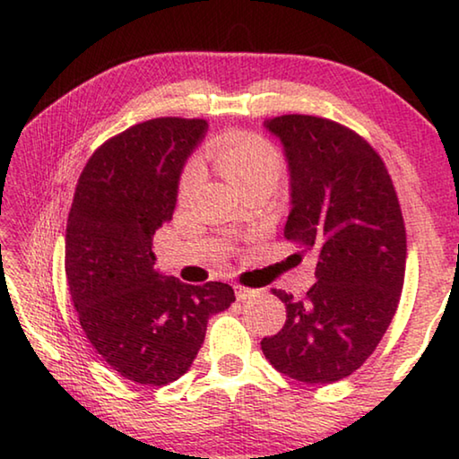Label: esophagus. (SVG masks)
<instances>
[{
    "instance_id": "obj_1",
    "label": "esophagus",
    "mask_w": 459,
    "mask_h": 459,
    "mask_svg": "<svg viewBox=\"0 0 459 459\" xmlns=\"http://www.w3.org/2000/svg\"><path fill=\"white\" fill-rule=\"evenodd\" d=\"M235 292H237V298L238 300H247V298L251 296H257V290H251V288H245V286H235Z\"/></svg>"
}]
</instances>
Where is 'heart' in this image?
Instances as JSON below:
<instances>
[{"label": "heart", "instance_id": "heart-1", "mask_svg": "<svg viewBox=\"0 0 459 459\" xmlns=\"http://www.w3.org/2000/svg\"><path fill=\"white\" fill-rule=\"evenodd\" d=\"M212 161L221 176L238 190L247 184L264 179L278 178L281 171L280 152L265 138L257 134H229L214 141ZM202 165L192 159L184 167L179 179L181 192H190L202 181Z\"/></svg>", "mask_w": 459, "mask_h": 459}]
</instances>
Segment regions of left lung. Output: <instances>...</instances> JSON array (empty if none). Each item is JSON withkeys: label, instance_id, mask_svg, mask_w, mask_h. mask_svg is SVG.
<instances>
[{"label": "left lung", "instance_id": "obj_1", "mask_svg": "<svg viewBox=\"0 0 459 459\" xmlns=\"http://www.w3.org/2000/svg\"><path fill=\"white\" fill-rule=\"evenodd\" d=\"M290 171L283 237L316 251L304 300L273 290L286 325L261 341L288 377L331 384L351 376L380 343L404 281L406 230L380 155L353 130L316 116L265 120Z\"/></svg>", "mask_w": 459, "mask_h": 459}]
</instances>
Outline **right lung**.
Instances as JSON below:
<instances>
[{"mask_svg":"<svg viewBox=\"0 0 459 459\" xmlns=\"http://www.w3.org/2000/svg\"><path fill=\"white\" fill-rule=\"evenodd\" d=\"M206 120L155 118L106 141L79 176L65 272L79 323L114 372L147 386L184 376L210 316L235 302L229 283L157 272L152 235L171 221L179 176Z\"/></svg>","mask_w":459,"mask_h":459,"instance_id":"1","label":"right lung"}]
</instances>
